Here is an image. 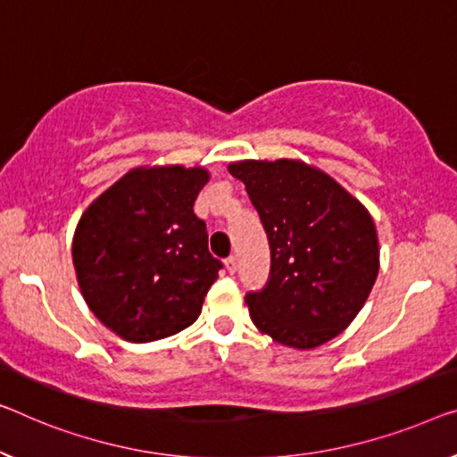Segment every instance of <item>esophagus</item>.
Instances as JSON below:
<instances>
[{
    "mask_svg": "<svg viewBox=\"0 0 457 457\" xmlns=\"http://www.w3.org/2000/svg\"><path fill=\"white\" fill-rule=\"evenodd\" d=\"M226 269H228L229 275H234V272H236V269H237V262H236V258H234V256H229L228 261H226Z\"/></svg>",
    "mask_w": 457,
    "mask_h": 457,
    "instance_id": "obj_1",
    "label": "esophagus"
}]
</instances>
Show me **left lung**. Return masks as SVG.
<instances>
[{"label": "left lung", "mask_w": 457, "mask_h": 457, "mask_svg": "<svg viewBox=\"0 0 457 457\" xmlns=\"http://www.w3.org/2000/svg\"><path fill=\"white\" fill-rule=\"evenodd\" d=\"M244 182L270 246V277L246 295L252 322L278 345L308 351L338 337L379 270L378 229L349 190L302 160H242Z\"/></svg>", "instance_id": "left-lung-1"}]
</instances>
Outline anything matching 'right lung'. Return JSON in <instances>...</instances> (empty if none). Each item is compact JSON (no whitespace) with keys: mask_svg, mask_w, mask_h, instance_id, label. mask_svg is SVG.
Masks as SVG:
<instances>
[{"mask_svg":"<svg viewBox=\"0 0 457 457\" xmlns=\"http://www.w3.org/2000/svg\"><path fill=\"white\" fill-rule=\"evenodd\" d=\"M205 168H133L81 213L71 256L87 308L129 343H152L199 318L221 262L195 215Z\"/></svg>","mask_w":457,"mask_h":457,"instance_id":"add662e5","label":"right lung"}]
</instances>
